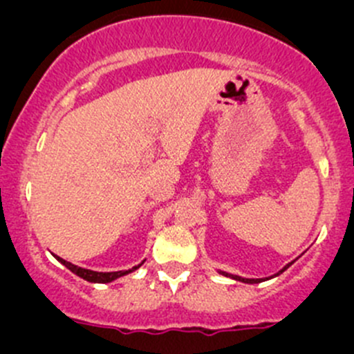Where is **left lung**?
<instances>
[{"instance_id":"left-lung-1","label":"left lung","mask_w":354,"mask_h":354,"mask_svg":"<svg viewBox=\"0 0 354 354\" xmlns=\"http://www.w3.org/2000/svg\"><path fill=\"white\" fill-rule=\"evenodd\" d=\"M292 263V262H291ZM291 263H288L286 267H284L283 270H281V272H284V270L288 269L289 266H291ZM279 272V274H281ZM221 274H224V276H230V277H233V279H236V281H241V283H248V284H255V283H262V279H243V277H238V276H231V274H226V272H221ZM279 274H276V276H279Z\"/></svg>"}]
</instances>
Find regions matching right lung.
Wrapping results in <instances>:
<instances>
[{"instance_id":"add662e5","label":"right lung","mask_w":354,"mask_h":354,"mask_svg":"<svg viewBox=\"0 0 354 354\" xmlns=\"http://www.w3.org/2000/svg\"><path fill=\"white\" fill-rule=\"evenodd\" d=\"M56 259L59 260V262L63 263V266L66 267V269H70L71 272L77 274V276H80L82 279L88 281V283H111V281L118 279V277L121 276H127V274L133 272L135 269H138V267L142 266V263H138L137 267H133V269L130 270H118V272H95V270H88V269H82V267H77L73 266V263L66 262V260L59 259V257H56Z\"/></svg>"}]
</instances>
